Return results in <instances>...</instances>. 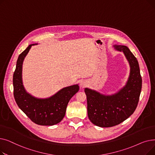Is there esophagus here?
I'll return each instance as SVG.
<instances>
[{
	"instance_id": "obj_1",
	"label": "esophagus",
	"mask_w": 155,
	"mask_h": 155,
	"mask_svg": "<svg viewBox=\"0 0 155 155\" xmlns=\"http://www.w3.org/2000/svg\"><path fill=\"white\" fill-rule=\"evenodd\" d=\"M87 82H85V81H81L80 82V87L81 88H85L86 86H87Z\"/></svg>"
}]
</instances>
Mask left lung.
Returning a JSON list of instances; mask_svg holds the SVG:
<instances>
[{
    "mask_svg": "<svg viewBox=\"0 0 155 155\" xmlns=\"http://www.w3.org/2000/svg\"><path fill=\"white\" fill-rule=\"evenodd\" d=\"M114 47L124 53L129 63L130 75L126 85L112 95L85 88L88 117L94 124L102 127L118 125L132 115L139 102L142 87L139 63L136 57L126 46Z\"/></svg>",
    "mask_w": 155,
    "mask_h": 155,
    "instance_id": "8db88e82",
    "label": "left lung"
}]
</instances>
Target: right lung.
<instances>
[{
    "instance_id": "right-lung-1",
    "label": "right lung",
    "mask_w": 155,
    "mask_h": 155,
    "mask_svg": "<svg viewBox=\"0 0 155 155\" xmlns=\"http://www.w3.org/2000/svg\"><path fill=\"white\" fill-rule=\"evenodd\" d=\"M32 45L21 53L16 63L13 75L14 97L18 107L36 124L53 126L63 119L68 102L79 90L78 85L64 87L47 99H38L24 89L22 81V63Z\"/></svg>"
}]
</instances>
